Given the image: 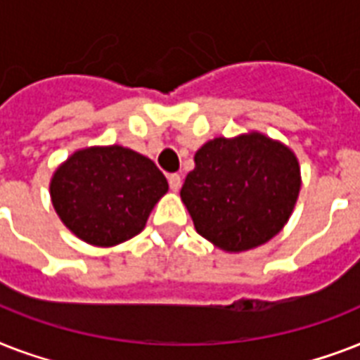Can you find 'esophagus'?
<instances>
[{"instance_id": "1", "label": "esophagus", "mask_w": 360, "mask_h": 360, "mask_svg": "<svg viewBox=\"0 0 360 360\" xmlns=\"http://www.w3.org/2000/svg\"><path fill=\"white\" fill-rule=\"evenodd\" d=\"M168 183H169V188H172L174 192H177L181 188V183H183V181H181L179 174H169L168 175Z\"/></svg>"}]
</instances>
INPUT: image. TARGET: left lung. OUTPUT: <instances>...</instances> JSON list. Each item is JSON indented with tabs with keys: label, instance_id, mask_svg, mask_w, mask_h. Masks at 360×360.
Instances as JSON below:
<instances>
[{
	"label": "left lung",
	"instance_id": "obj_1",
	"mask_svg": "<svg viewBox=\"0 0 360 360\" xmlns=\"http://www.w3.org/2000/svg\"><path fill=\"white\" fill-rule=\"evenodd\" d=\"M181 200L196 231L228 252H243L278 233L295 207L301 169L295 155L259 132L214 138L198 149Z\"/></svg>",
	"mask_w": 360,
	"mask_h": 360
}]
</instances>
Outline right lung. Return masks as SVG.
Segmentation results:
<instances>
[{
  "instance_id": "add662e5",
  "label": "right lung",
  "mask_w": 360,
  "mask_h": 360,
  "mask_svg": "<svg viewBox=\"0 0 360 360\" xmlns=\"http://www.w3.org/2000/svg\"><path fill=\"white\" fill-rule=\"evenodd\" d=\"M168 181L151 158L121 146L76 151L56 169L50 196L76 237L95 246L138 236Z\"/></svg>"
}]
</instances>
